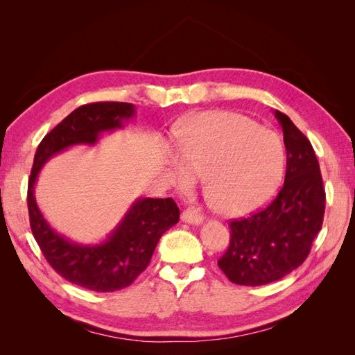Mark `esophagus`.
I'll list each match as a JSON object with an SVG mask.
<instances>
[{"label":"esophagus","instance_id":"obj_1","mask_svg":"<svg viewBox=\"0 0 355 355\" xmlns=\"http://www.w3.org/2000/svg\"><path fill=\"white\" fill-rule=\"evenodd\" d=\"M180 219L184 220V222H187V223L200 225V223H202L204 216H202L201 213H198L197 210H194V209H187V210H184V213L180 214Z\"/></svg>","mask_w":355,"mask_h":355}]
</instances>
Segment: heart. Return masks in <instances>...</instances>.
Listing matches in <instances>:
<instances>
[{"mask_svg": "<svg viewBox=\"0 0 355 355\" xmlns=\"http://www.w3.org/2000/svg\"><path fill=\"white\" fill-rule=\"evenodd\" d=\"M180 161L171 176L180 189L207 179L206 192L214 209L227 216H244L270 202L282 185L286 154L280 139L235 112L216 111L191 118L178 135Z\"/></svg>", "mask_w": 355, "mask_h": 355, "instance_id": "heart-1", "label": "heart"}]
</instances>
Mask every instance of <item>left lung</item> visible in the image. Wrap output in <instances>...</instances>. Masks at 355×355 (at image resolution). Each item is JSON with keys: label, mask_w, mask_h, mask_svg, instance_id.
Segmentation results:
<instances>
[{"label": "left lung", "mask_w": 355, "mask_h": 355, "mask_svg": "<svg viewBox=\"0 0 355 355\" xmlns=\"http://www.w3.org/2000/svg\"><path fill=\"white\" fill-rule=\"evenodd\" d=\"M274 114L287 154L284 185L266 209L230 222V247L218 261L240 286L268 284L296 270L323 225L326 192L313 145L286 114Z\"/></svg>", "instance_id": "obj_1"}]
</instances>
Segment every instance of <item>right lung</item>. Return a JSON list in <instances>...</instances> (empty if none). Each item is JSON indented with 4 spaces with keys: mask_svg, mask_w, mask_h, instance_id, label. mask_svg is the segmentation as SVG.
<instances>
[{
    "mask_svg": "<svg viewBox=\"0 0 355 355\" xmlns=\"http://www.w3.org/2000/svg\"><path fill=\"white\" fill-rule=\"evenodd\" d=\"M135 114V105L124 102L80 106L42 139L28 182L31 230L42 254L65 280L94 292L124 288L145 271L161 235L179 222L176 202L171 198H137L108 239L99 244H78L50 227L38 209L34 187L40 170L51 157L73 145H96L102 133L123 128Z\"/></svg>",
    "mask_w": 355,
    "mask_h": 355,
    "instance_id": "right-lung-1",
    "label": "right lung"
}]
</instances>
